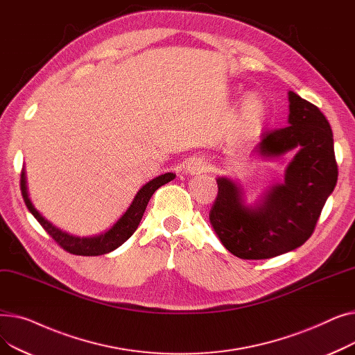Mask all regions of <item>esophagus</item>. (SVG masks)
<instances>
[{
	"instance_id": "esophagus-1",
	"label": "esophagus",
	"mask_w": 355,
	"mask_h": 355,
	"mask_svg": "<svg viewBox=\"0 0 355 355\" xmlns=\"http://www.w3.org/2000/svg\"><path fill=\"white\" fill-rule=\"evenodd\" d=\"M209 170L207 162L204 161L200 157H193L189 159L187 164V171H190L191 174H200V173H206Z\"/></svg>"
}]
</instances>
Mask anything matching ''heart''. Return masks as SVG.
<instances>
[{"mask_svg": "<svg viewBox=\"0 0 355 355\" xmlns=\"http://www.w3.org/2000/svg\"><path fill=\"white\" fill-rule=\"evenodd\" d=\"M266 116V103L262 99V96L257 95V93H250L248 95L243 102L240 105L239 109V128L241 130H254L257 129Z\"/></svg>", "mask_w": 355, "mask_h": 355, "instance_id": "b5f03b06", "label": "heart"}]
</instances>
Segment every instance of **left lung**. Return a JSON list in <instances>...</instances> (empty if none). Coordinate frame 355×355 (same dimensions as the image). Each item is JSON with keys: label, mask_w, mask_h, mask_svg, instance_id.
<instances>
[{"label": "left lung", "mask_w": 355, "mask_h": 355, "mask_svg": "<svg viewBox=\"0 0 355 355\" xmlns=\"http://www.w3.org/2000/svg\"><path fill=\"white\" fill-rule=\"evenodd\" d=\"M297 149L276 184L256 207H248L237 184L218 178L210 223L230 253L240 259H270L302 246L315 230L338 178L329 122L320 107L289 92L288 126L266 130L259 144L265 157Z\"/></svg>", "instance_id": "1"}]
</instances>
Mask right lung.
<instances>
[{"mask_svg":"<svg viewBox=\"0 0 355 355\" xmlns=\"http://www.w3.org/2000/svg\"><path fill=\"white\" fill-rule=\"evenodd\" d=\"M174 178H175V174L166 173L164 175L154 178L153 181H149L148 184H145L144 187L138 191V194L135 196L132 204H130V207L118 220L116 225L109 232H106L101 236H93V237H76V236H71L66 232H62L60 229L54 227L50 221H47L39 211H37L27 194L24 171L21 173L20 187H21V194H23L27 209L60 248H63L66 252H69L71 254H78V256H101V254L115 250L135 233V230L139 226V221L144 216V211L146 209V204H148L149 198L153 197V194L161 187V185L170 182Z\"/></svg>","mask_w":355,"mask_h":355,"instance_id":"1","label":"right lung"}]
</instances>
